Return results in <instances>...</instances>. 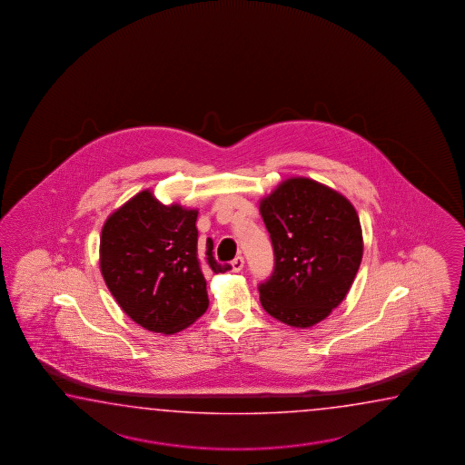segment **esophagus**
Here are the masks:
<instances>
[{
    "label": "esophagus",
    "instance_id": "obj_1",
    "mask_svg": "<svg viewBox=\"0 0 465 465\" xmlns=\"http://www.w3.org/2000/svg\"><path fill=\"white\" fill-rule=\"evenodd\" d=\"M231 267H232V271H234V272H241V271H242V267H244V257L237 256L236 259H232Z\"/></svg>",
    "mask_w": 465,
    "mask_h": 465
}]
</instances>
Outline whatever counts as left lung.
Returning <instances> with one entry per match:
<instances>
[{
	"mask_svg": "<svg viewBox=\"0 0 465 465\" xmlns=\"http://www.w3.org/2000/svg\"><path fill=\"white\" fill-rule=\"evenodd\" d=\"M259 211L276 257L259 286L261 304L287 326H314L344 301L361 266L356 209L336 189L299 176L261 199Z\"/></svg>",
	"mask_w": 465,
	"mask_h": 465,
	"instance_id": "left-lung-1",
	"label": "left lung"
}]
</instances>
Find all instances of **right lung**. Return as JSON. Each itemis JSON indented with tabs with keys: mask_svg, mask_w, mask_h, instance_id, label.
Returning <instances> with one entry per match:
<instances>
[{
	"mask_svg": "<svg viewBox=\"0 0 465 465\" xmlns=\"http://www.w3.org/2000/svg\"><path fill=\"white\" fill-rule=\"evenodd\" d=\"M198 209L163 204L144 189L109 214L99 239V269L126 316L153 332L176 334L209 306L204 272H226L213 241L198 244Z\"/></svg>",
	"mask_w": 465,
	"mask_h": 465,
	"instance_id": "add662e5",
	"label": "right lung"
}]
</instances>
